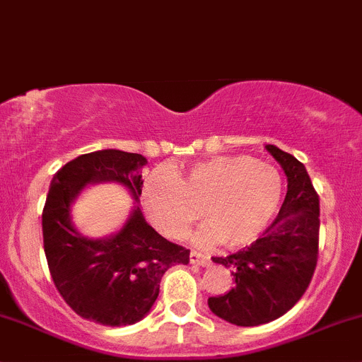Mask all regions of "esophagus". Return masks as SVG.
I'll return each instance as SVG.
<instances>
[{
	"label": "esophagus",
	"mask_w": 362,
	"mask_h": 362,
	"mask_svg": "<svg viewBox=\"0 0 362 362\" xmlns=\"http://www.w3.org/2000/svg\"><path fill=\"white\" fill-rule=\"evenodd\" d=\"M189 261H191L192 264H199V266L210 264V257L204 254H199V252L196 250H191V254H189Z\"/></svg>",
	"instance_id": "1"
}]
</instances>
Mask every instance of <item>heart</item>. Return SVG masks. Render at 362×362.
I'll return each instance as SVG.
<instances>
[{
    "instance_id": "b5f03b06",
    "label": "heart",
    "mask_w": 362,
    "mask_h": 362,
    "mask_svg": "<svg viewBox=\"0 0 362 362\" xmlns=\"http://www.w3.org/2000/svg\"><path fill=\"white\" fill-rule=\"evenodd\" d=\"M284 180L279 170L250 156H217L182 171L156 168L141 184L148 218L160 235L180 238L202 217L199 238L240 249L254 242L279 211Z\"/></svg>"
}]
</instances>
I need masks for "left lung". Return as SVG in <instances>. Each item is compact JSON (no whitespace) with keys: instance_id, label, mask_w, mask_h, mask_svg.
Masks as SVG:
<instances>
[{"instance_id":"left-lung-1","label":"left lung","mask_w":362,"mask_h":362,"mask_svg":"<svg viewBox=\"0 0 362 362\" xmlns=\"http://www.w3.org/2000/svg\"><path fill=\"white\" fill-rule=\"evenodd\" d=\"M287 175V194L275 221L250 247L214 262L231 268L229 293L208 298L211 312L235 326L272 322L289 312L312 282L319 259L320 208L305 164L266 145Z\"/></svg>"}]
</instances>
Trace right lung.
Instances as JSON below:
<instances>
[{"label": "right lung", "mask_w": 362, "mask_h": 362, "mask_svg": "<svg viewBox=\"0 0 362 362\" xmlns=\"http://www.w3.org/2000/svg\"><path fill=\"white\" fill-rule=\"evenodd\" d=\"M145 163L144 156L113 148L80 156L57 171L43 206V250L54 286L76 315L103 326L144 319L164 272L189 262L191 252L156 233L140 208L108 240L83 238L69 222V204L90 182H119L140 198Z\"/></svg>", "instance_id": "obj_1"}]
</instances>
